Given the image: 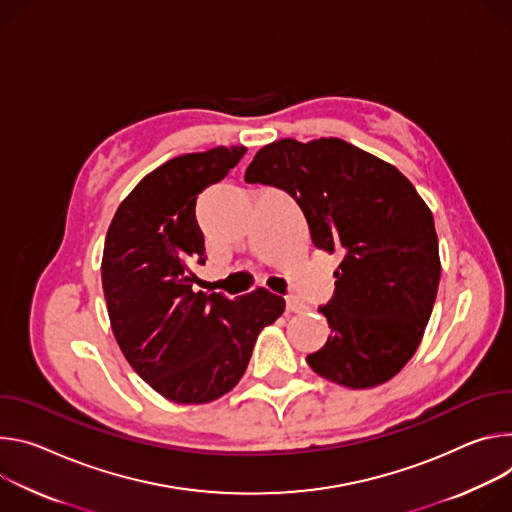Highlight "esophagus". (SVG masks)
Instances as JSON below:
<instances>
[{"label":"esophagus","instance_id":"esophagus-1","mask_svg":"<svg viewBox=\"0 0 512 512\" xmlns=\"http://www.w3.org/2000/svg\"><path fill=\"white\" fill-rule=\"evenodd\" d=\"M305 309H307V305H305L299 297H293V295L287 297V311H291V313H303Z\"/></svg>","mask_w":512,"mask_h":512}]
</instances>
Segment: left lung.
Segmentation results:
<instances>
[{
    "label": "left lung",
    "mask_w": 512,
    "mask_h": 512,
    "mask_svg": "<svg viewBox=\"0 0 512 512\" xmlns=\"http://www.w3.org/2000/svg\"><path fill=\"white\" fill-rule=\"evenodd\" d=\"M244 179L289 193L313 246L342 254L333 297L319 307L331 335L307 364L348 388L399 374L421 344L441 276L433 215L411 181L339 138L272 142Z\"/></svg>",
    "instance_id": "1"
}]
</instances>
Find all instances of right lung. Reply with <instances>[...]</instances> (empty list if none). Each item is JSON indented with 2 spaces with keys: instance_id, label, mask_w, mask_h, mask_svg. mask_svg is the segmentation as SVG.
Segmentation results:
<instances>
[{
  "instance_id": "obj_1",
  "label": "right lung",
  "mask_w": 512,
  "mask_h": 512,
  "mask_svg": "<svg viewBox=\"0 0 512 512\" xmlns=\"http://www.w3.org/2000/svg\"><path fill=\"white\" fill-rule=\"evenodd\" d=\"M244 154V146H217L164 162L122 201L105 236L101 282L113 335L138 376L173 403L230 392L258 333L285 311V299L262 287L234 299L193 291L191 264H205L197 197Z\"/></svg>"
}]
</instances>
